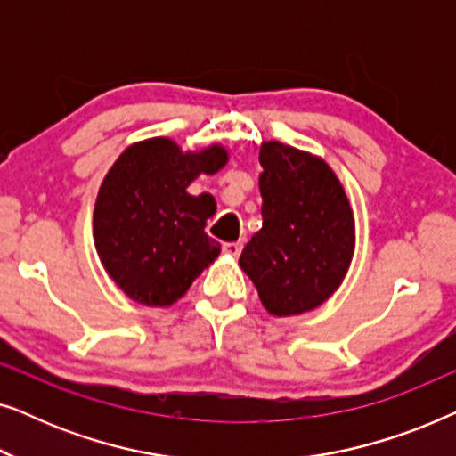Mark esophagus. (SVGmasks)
<instances>
[{
    "mask_svg": "<svg viewBox=\"0 0 456 456\" xmlns=\"http://www.w3.org/2000/svg\"><path fill=\"white\" fill-rule=\"evenodd\" d=\"M222 248H224V253L230 255V257H239L242 251V242H226Z\"/></svg>",
    "mask_w": 456,
    "mask_h": 456,
    "instance_id": "esophagus-1",
    "label": "esophagus"
}]
</instances>
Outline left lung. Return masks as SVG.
I'll return each instance as SVG.
<instances>
[{"label":"left lung","instance_id":"left-lung-1","mask_svg":"<svg viewBox=\"0 0 456 456\" xmlns=\"http://www.w3.org/2000/svg\"><path fill=\"white\" fill-rule=\"evenodd\" d=\"M259 161L264 226L242 248L239 265L267 314L298 315L326 303L351 267V199L320 155L267 141Z\"/></svg>","mask_w":456,"mask_h":456}]
</instances>
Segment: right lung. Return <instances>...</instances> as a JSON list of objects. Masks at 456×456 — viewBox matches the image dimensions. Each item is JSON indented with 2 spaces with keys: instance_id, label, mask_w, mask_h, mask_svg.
<instances>
[{
  "instance_id": "1",
  "label": "right lung",
  "mask_w": 456,
  "mask_h": 456,
  "mask_svg": "<svg viewBox=\"0 0 456 456\" xmlns=\"http://www.w3.org/2000/svg\"><path fill=\"white\" fill-rule=\"evenodd\" d=\"M214 142L183 151L176 141L153 136L120 153L99 186L93 240L110 278L134 303L170 307L220 255L205 224L216 214L209 192L191 195V183L228 164Z\"/></svg>"
}]
</instances>
